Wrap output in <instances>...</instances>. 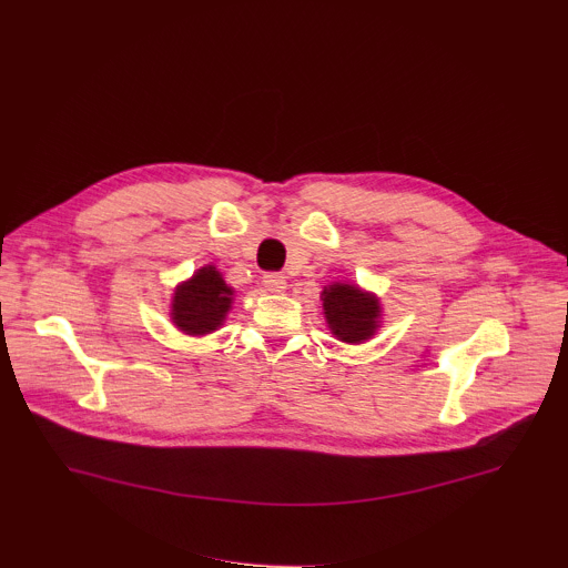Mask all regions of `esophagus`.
<instances>
[{
	"label": "esophagus",
	"instance_id": "34e87169",
	"mask_svg": "<svg viewBox=\"0 0 568 568\" xmlns=\"http://www.w3.org/2000/svg\"><path fill=\"white\" fill-rule=\"evenodd\" d=\"M262 285H264V290L272 292V294H281V292H285V290H287V281H285V276H283V274H274V272L262 276Z\"/></svg>",
	"mask_w": 568,
	"mask_h": 568
}]
</instances>
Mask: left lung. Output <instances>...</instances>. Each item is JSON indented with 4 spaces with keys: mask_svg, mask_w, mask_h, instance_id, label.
I'll return each mask as SVG.
<instances>
[{
    "mask_svg": "<svg viewBox=\"0 0 568 568\" xmlns=\"http://www.w3.org/2000/svg\"><path fill=\"white\" fill-rule=\"evenodd\" d=\"M322 308L328 331L339 343L361 345L382 328V301L358 285L331 283L322 290Z\"/></svg>",
    "mask_w": 568,
    "mask_h": 568,
    "instance_id": "obj_1",
    "label": "left lung"
}]
</instances>
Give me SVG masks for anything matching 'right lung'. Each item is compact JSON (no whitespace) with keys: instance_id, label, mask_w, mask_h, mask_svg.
I'll use <instances>...</instances> for the list:
<instances>
[{"instance_id":"add662e5","label":"right lung","mask_w":568,"mask_h":568,"mask_svg":"<svg viewBox=\"0 0 568 568\" xmlns=\"http://www.w3.org/2000/svg\"><path fill=\"white\" fill-rule=\"evenodd\" d=\"M235 290L223 281L214 264L196 270L171 296V322L184 335H207L221 328L233 308Z\"/></svg>"}]
</instances>
